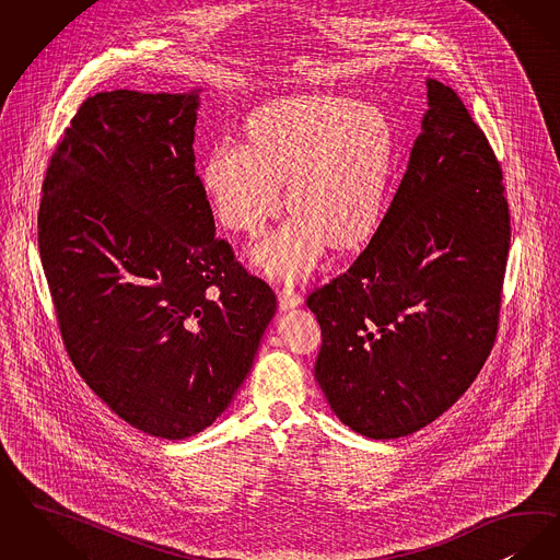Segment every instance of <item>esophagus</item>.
Returning a JSON list of instances; mask_svg holds the SVG:
<instances>
[{
  "label": "esophagus",
  "instance_id": "obj_1",
  "mask_svg": "<svg viewBox=\"0 0 560 560\" xmlns=\"http://www.w3.org/2000/svg\"><path fill=\"white\" fill-rule=\"evenodd\" d=\"M302 304V298L300 293H295L293 290L279 291V308L281 311H291V308H298Z\"/></svg>",
  "mask_w": 560,
  "mask_h": 560
}]
</instances>
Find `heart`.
<instances>
[{"label": "heart", "mask_w": 560, "mask_h": 560, "mask_svg": "<svg viewBox=\"0 0 560 560\" xmlns=\"http://www.w3.org/2000/svg\"><path fill=\"white\" fill-rule=\"evenodd\" d=\"M247 143L219 141L201 183L219 221L256 235L288 201L295 210L249 249L279 281L316 267L327 244L352 247L380 223L396 162V129L377 104L336 93H293L249 116Z\"/></svg>", "instance_id": "heart-1"}]
</instances>
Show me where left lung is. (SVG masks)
Wrapping results in <instances>:
<instances>
[{
  "mask_svg": "<svg viewBox=\"0 0 560 560\" xmlns=\"http://www.w3.org/2000/svg\"><path fill=\"white\" fill-rule=\"evenodd\" d=\"M402 183L354 265L308 298L314 364L343 425L371 440L442 417L492 350L511 244L502 171L454 90L427 79Z\"/></svg>",
  "mask_w": 560,
  "mask_h": 560,
  "instance_id": "1",
  "label": "left lung"
}]
</instances>
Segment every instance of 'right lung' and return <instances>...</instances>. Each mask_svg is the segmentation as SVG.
I'll use <instances>...</instances> for the list:
<instances>
[{
	"instance_id": "1",
	"label": "right lung",
	"mask_w": 560,
	"mask_h": 560,
	"mask_svg": "<svg viewBox=\"0 0 560 560\" xmlns=\"http://www.w3.org/2000/svg\"><path fill=\"white\" fill-rule=\"evenodd\" d=\"M200 93L90 97L37 221L68 357L114 415L162 440L223 415L277 311L214 235L194 154Z\"/></svg>"
}]
</instances>
